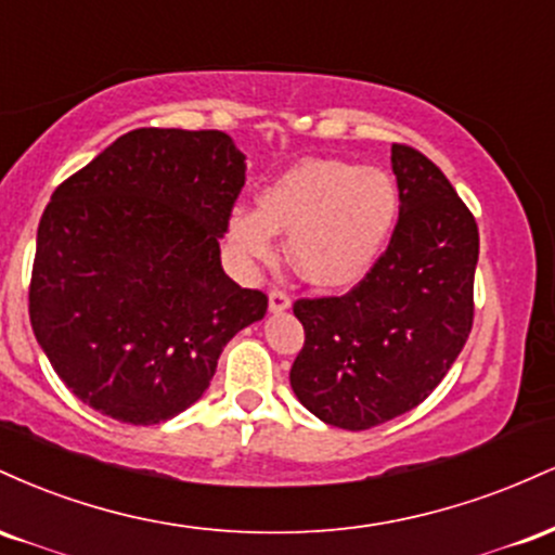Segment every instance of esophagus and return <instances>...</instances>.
Segmentation results:
<instances>
[{
	"label": "esophagus",
	"mask_w": 555,
	"mask_h": 555,
	"mask_svg": "<svg viewBox=\"0 0 555 555\" xmlns=\"http://www.w3.org/2000/svg\"><path fill=\"white\" fill-rule=\"evenodd\" d=\"M289 305H292V299H289V295H286V292L271 289V295H269V310H271V313H284V310H289Z\"/></svg>",
	"instance_id": "1"
}]
</instances>
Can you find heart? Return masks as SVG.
<instances>
[{
    "mask_svg": "<svg viewBox=\"0 0 555 555\" xmlns=\"http://www.w3.org/2000/svg\"><path fill=\"white\" fill-rule=\"evenodd\" d=\"M399 188L388 171L341 158H302L258 193V208H237L227 237L247 263L276 256V234H289L295 271L313 286L360 282L391 237Z\"/></svg>",
    "mask_w": 555,
    "mask_h": 555,
    "instance_id": "obj_1",
    "label": "heart"
}]
</instances>
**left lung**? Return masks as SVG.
I'll return each instance as SVG.
<instances>
[{
    "label": "left lung",
    "instance_id": "8db88e82",
    "mask_svg": "<svg viewBox=\"0 0 555 555\" xmlns=\"http://www.w3.org/2000/svg\"><path fill=\"white\" fill-rule=\"evenodd\" d=\"M399 221L386 253L344 297L297 299L305 347L289 371L299 404L326 425L367 430L415 410L473 328L480 237L443 171L391 145Z\"/></svg>",
    "mask_w": 555,
    "mask_h": 555
}]
</instances>
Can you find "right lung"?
I'll return each mask as SVG.
<instances>
[{
	"instance_id": "obj_1",
	"label": "right lung",
	"mask_w": 555,
	"mask_h": 555,
	"mask_svg": "<svg viewBox=\"0 0 555 555\" xmlns=\"http://www.w3.org/2000/svg\"><path fill=\"white\" fill-rule=\"evenodd\" d=\"M219 130L140 127L54 190L30 276V326L82 404L156 425L203 397L221 349L269 299L221 269L245 184Z\"/></svg>"
}]
</instances>
